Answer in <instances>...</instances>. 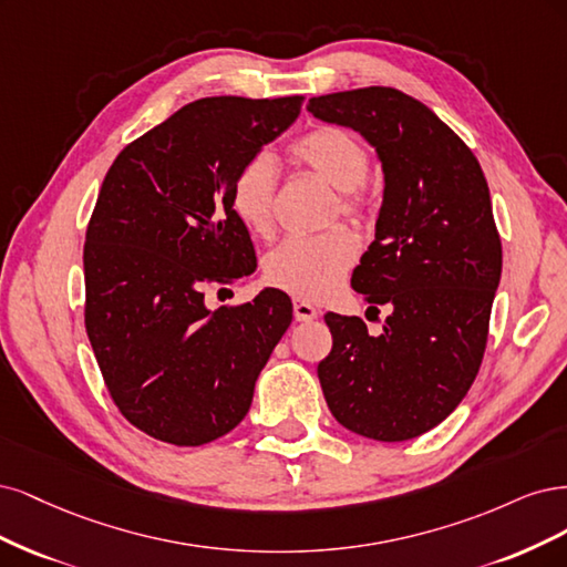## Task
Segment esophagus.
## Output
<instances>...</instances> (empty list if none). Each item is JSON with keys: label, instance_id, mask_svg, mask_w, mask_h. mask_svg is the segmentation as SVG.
Wrapping results in <instances>:
<instances>
[{"label": "esophagus", "instance_id": "obj_1", "mask_svg": "<svg viewBox=\"0 0 567 567\" xmlns=\"http://www.w3.org/2000/svg\"><path fill=\"white\" fill-rule=\"evenodd\" d=\"M318 313H320V310H318L313 303L295 299V318H297L299 322H310L313 318H318Z\"/></svg>", "mask_w": 567, "mask_h": 567}]
</instances>
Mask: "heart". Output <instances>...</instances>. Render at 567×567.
I'll return each mask as SVG.
<instances>
[{
	"mask_svg": "<svg viewBox=\"0 0 567 567\" xmlns=\"http://www.w3.org/2000/svg\"><path fill=\"white\" fill-rule=\"evenodd\" d=\"M297 162L339 190L341 214L358 216L364 212L362 184L370 174V153L355 134L343 126H320L306 134L291 148ZM278 174L268 155L249 157L237 169L230 186V207L249 233L268 235L272 228ZM358 257L355 237L334 228L316 237H291L272 249L266 264V280L297 299L318 301L334 295L346 272Z\"/></svg>",
	"mask_w": 567,
	"mask_h": 567,
	"instance_id": "heart-1",
	"label": "heart"
}]
</instances>
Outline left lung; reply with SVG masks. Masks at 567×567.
<instances>
[{"label":"left lung","instance_id":"left-lung-1","mask_svg":"<svg viewBox=\"0 0 567 567\" xmlns=\"http://www.w3.org/2000/svg\"><path fill=\"white\" fill-rule=\"evenodd\" d=\"M306 111L377 151L381 209L351 287L370 308L391 306L379 337L355 316H324L334 343L318 364L320 386L341 426L410 441L447 419L481 370L502 278L487 181L466 143L398 89L316 96Z\"/></svg>","mask_w":567,"mask_h":567}]
</instances>
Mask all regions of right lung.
I'll return each instance as SVG.
<instances>
[{
    "label": "right lung",
    "mask_w": 567,
    "mask_h": 567,
    "mask_svg": "<svg viewBox=\"0 0 567 567\" xmlns=\"http://www.w3.org/2000/svg\"><path fill=\"white\" fill-rule=\"evenodd\" d=\"M301 103L199 99L126 145L103 178L84 245L86 334L115 405L157 441L195 447L240 424L291 322L280 289L218 310L205 291L257 268L230 186Z\"/></svg>",
    "instance_id": "obj_1"
}]
</instances>
